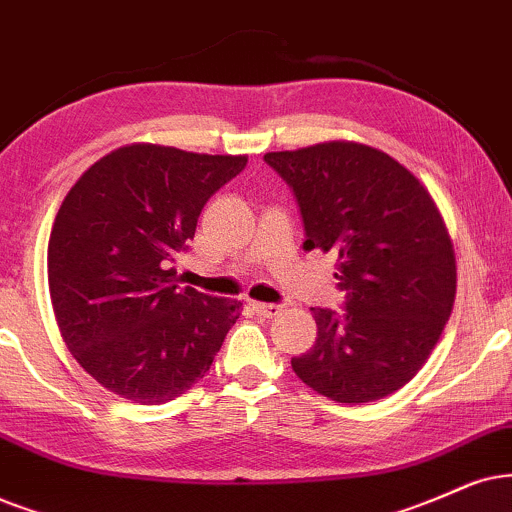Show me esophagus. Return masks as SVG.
<instances>
[{"instance_id":"34e87169","label":"esophagus","mask_w":512,"mask_h":512,"mask_svg":"<svg viewBox=\"0 0 512 512\" xmlns=\"http://www.w3.org/2000/svg\"><path fill=\"white\" fill-rule=\"evenodd\" d=\"M250 309L255 312L257 316H264V319H274V316L281 314V307L278 304H264V302H250Z\"/></svg>"}]
</instances>
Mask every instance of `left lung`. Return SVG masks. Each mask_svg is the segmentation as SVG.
<instances>
[{"instance_id": "8db88e82", "label": "left lung", "mask_w": 512, "mask_h": 512, "mask_svg": "<svg viewBox=\"0 0 512 512\" xmlns=\"http://www.w3.org/2000/svg\"><path fill=\"white\" fill-rule=\"evenodd\" d=\"M293 189L304 250L338 255L345 312L312 309L316 342L293 371L340 404L397 392L423 368L456 297V255L430 191L392 155L326 141L264 155Z\"/></svg>"}]
</instances>
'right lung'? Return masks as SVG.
I'll return each mask as SVG.
<instances>
[{"instance_id": "obj_1", "label": "right lung", "mask_w": 512, "mask_h": 512, "mask_svg": "<svg viewBox=\"0 0 512 512\" xmlns=\"http://www.w3.org/2000/svg\"><path fill=\"white\" fill-rule=\"evenodd\" d=\"M248 155L129 144L89 167L58 208L49 293L70 354L134 404H165L210 371L243 304L181 288L200 210Z\"/></svg>"}]
</instances>
